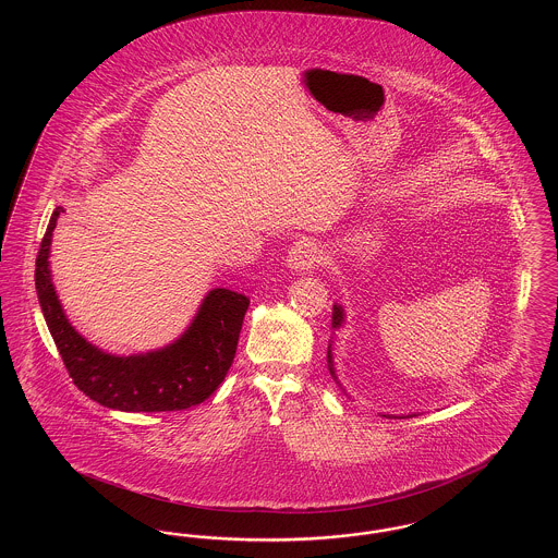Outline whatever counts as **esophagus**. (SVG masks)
Wrapping results in <instances>:
<instances>
[{"label":"esophagus","mask_w":558,"mask_h":558,"mask_svg":"<svg viewBox=\"0 0 558 558\" xmlns=\"http://www.w3.org/2000/svg\"><path fill=\"white\" fill-rule=\"evenodd\" d=\"M289 266L294 271H307L312 267L318 266L322 262V251H319L318 242L310 239H301L294 242L289 251Z\"/></svg>","instance_id":"obj_1"}]
</instances>
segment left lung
<instances>
[{
	"mask_svg": "<svg viewBox=\"0 0 558 558\" xmlns=\"http://www.w3.org/2000/svg\"><path fill=\"white\" fill-rule=\"evenodd\" d=\"M343 324V310L339 307V305H335L332 307V328H339ZM328 371L332 374V378H337L335 376V368H332V355H330V349H328Z\"/></svg>",
	"mask_w": 558,
	"mask_h": 558,
	"instance_id": "obj_1",
	"label": "left lung"
}]
</instances>
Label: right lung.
Wrapping results in <instances>:
<instances>
[{
    "mask_svg": "<svg viewBox=\"0 0 558 558\" xmlns=\"http://www.w3.org/2000/svg\"><path fill=\"white\" fill-rule=\"evenodd\" d=\"M56 207L35 262V289L53 343L77 389L121 412H175L203 403L223 383L239 345L248 299L228 289L209 292L186 332L169 347L117 357L87 343L69 324L53 291L48 255Z\"/></svg>",
    "mask_w": 558,
    "mask_h": 558,
    "instance_id": "add662e5",
    "label": "right lung"
}]
</instances>
